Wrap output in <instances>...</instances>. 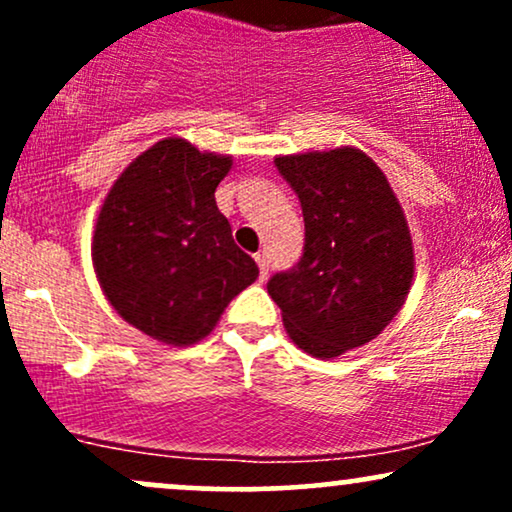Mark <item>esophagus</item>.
<instances>
[{"instance_id": "1", "label": "esophagus", "mask_w": 512, "mask_h": 512, "mask_svg": "<svg viewBox=\"0 0 512 512\" xmlns=\"http://www.w3.org/2000/svg\"><path fill=\"white\" fill-rule=\"evenodd\" d=\"M255 262H257V267H260V279L264 281V279H267V274H269V262H267V255H264V252H257V255H255Z\"/></svg>"}]
</instances>
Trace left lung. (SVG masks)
Returning <instances> with one entry per match:
<instances>
[{"instance_id":"obj_1","label":"left lung","mask_w":512,"mask_h":512,"mask_svg":"<svg viewBox=\"0 0 512 512\" xmlns=\"http://www.w3.org/2000/svg\"><path fill=\"white\" fill-rule=\"evenodd\" d=\"M301 199L303 257L269 279L298 349L330 361L368 344L399 313L414 279L407 216L385 173L356 146L276 156Z\"/></svg>"}]
</instances>
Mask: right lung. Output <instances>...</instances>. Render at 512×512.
I'll return each mask as SVG.
<instances>
[{"label": "right lung", "instance_id": "obj_1", "mask_svg": "<svg viewBox=\"0 0 512 512\" xmlns=\"http://www.w3.org/2000/svg\"><path fill=\"white\" fill-rule=\"evenodd\" d=\"M231 166V156L187 139H161L122 170L98 211V284L117 315L156 342H202L260 274L216 207Z\"/></svg>", "mask_w": 512, "mask_h": 512}]
</instances>
